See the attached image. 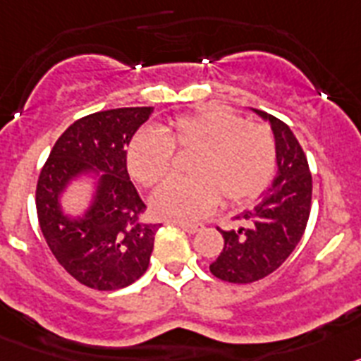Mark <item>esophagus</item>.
<instances>
[{"label": "esophagus", "instance_id": "1", "mask_svg": "<svg viewBox=\"0 0 361 361\" xmlns=\"http://www.w3.org/2000/svg\"><path fill=\"white\" fill-rule=\"evenodd\" d=\"M174 225H178L181 230H185L187 233H196L203 228V225H201V223H185V221H174Z\"/></svg>", "mask_w": 361, "mask_h": 361}]
</instances>
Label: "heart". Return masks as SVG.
Listing matches in <instances>:
<instances>
[{
    "instance_id": "heart-1",
    "label": "heart",
    "mask_w": 361,
    "mask_h": 361,
    "mask_svg": "<svg viewBox=\"0 0 361 361\" xmlns=\"http://www.w3.org/2000/svg\"><path fill=\"white\" fill-rule=\"evenodd\" d=\"M174 151L196 152L188 180H169L151 197L161 217L196 221L219 201L241 204L252 201L269 185L277 164L274 133L262 124L246 122L225 108H203L181 115L165 133L142 129L129 142L128 169L144 187L169 174Z\"/></svg>"
}]
</instances>
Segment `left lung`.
Instances as JSON below:
<instances>
[{"label": "left lung", "instance_id": "8db88e82", "mask_svg": "<svg viewBox=\"0 0 361 361\" xmlns=\"http://www.w3.org/2000/svg\"><path fill=\"white\" fill-rule=\"evenodd\" d=\"M269 120L277 145V178L252 210L243 214L248 228L219 230L225 246L210 264L214 277L233 284L261 281L290 257L304 235L311 210V180L307 158L293 131L279 120L255 109Z\"/></svg>", "mask_w": 361, "mask_h": 361}]
</instances>
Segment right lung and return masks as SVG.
I'll list each match as a JSON object with an SVG mask.
<instances>
[{"instance_id":"add662e5","label":"right lung","mask_w":361,"mask_h":361,"mask_svg":"<svg viewBox=\"0 0 361 361\" xmlns=\"http://www.w3.org/2000/svg\"><path fill=\"white\" fill-rule=\"evenodd\" d=\"M152 108H118L75 120L55 142L35 188L41 232L57 262L80 284L113 291L145 274L160 223H145V204L128 173V145ZM104 170L96 203L68 220L59 192L73 176Z\"/></svg>"}]
</instances>
